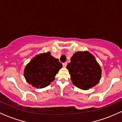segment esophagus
<instances>
[{"instance_id":"esophagus-1","label":"esophagus","mask_w":122,"mask_h":122,"mask_svg":"<svg viewBox=\"0 0 122 122\" xmlns=\"http://www.w3.org/2000/svg\"><path fill=\"white\" fill-rule=\"evenodd\" d=\"M66 65H67V63H66V62H64V63L62 64V65H63V66H64V68L66 67Z\"/></svg>"}]
</instances>
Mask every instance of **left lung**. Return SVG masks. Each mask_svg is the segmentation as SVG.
I'll list each match as a JSON object with an SVG mask.
<instances>
[{"mask_svg":"<svg viewBox=\"0 0 122 122\" xmlns=\"http://www.w3.org/2000/svg\"><path fill=\"white\" fill-rule=\"evenodd\" d=\"M66 68L72 84L82 90H88L98 84L102 69L94 56L88 51H77L73 54Z\"/></svg>","mask_w":122,"mask_h":122,"instance_id":"1","label":"left lung"}]
</instances>
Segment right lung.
Masks as SVG:
<instances>
[{
    "label": "right lung",
    "mask_w": 122,
    "mask_h": 122,
    "mask_svg": "<svg viewBox=\"0 0 122 122\" xmlns=\"http://www.w3.org/2000/svg\"><path fill=\"white\" fill-rule=\"evenodd\" d=\"M62 67V64L59 62L58 59L52 57L50 52L39 54L26 65L24 76L32 86L43 88L50 85Z\"/></svg>",
    "instance_id": "obj_1"
}]
</instances>
